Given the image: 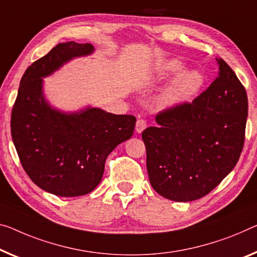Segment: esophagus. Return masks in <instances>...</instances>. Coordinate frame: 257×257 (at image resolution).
<instances>
[{
    "instance_id": "obj_1",
    "label": "esophagus",
    "mask_w": 257,
    "mask_h": 257,
    "mask_svg": "<svg viewBox=\"0 0 257 257\" xmlns=\"http://www.w3.org/2000/svg\"><path fill=\"white\" fill-rule=\"evenodd\" d=\"M147 127V121L145 119H138L137 124H136V131L138 133H141Z\"/></svg>"
}]
</instances>
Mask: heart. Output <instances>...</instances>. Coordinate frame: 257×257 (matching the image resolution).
I'll return each mask as SVG.
<instances>
[{
    "mask_svg": "<svg viewBox=\"0 0 257 257\" xmlns=\"http://www.w3.org/2000/svg\"><path fill=\"white\" fill-rule=\"evenodd\" d=\"M185 68L184 63L172 58L165 61L160 66V74L163 77H170L178 73ZM203 85V77L199 71L187 70L181 72L175 78L163 94V101L169 105H176L188 101L199 92Z\"/></svg>",
    "mask_w": 257,
    "mask_h": 257,
    "instance_id": "1",
    "label": "heart"
}]
</instances>
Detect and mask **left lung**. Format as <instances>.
Masks as SVG:
<instances>
[{"label":"left lung","instance_id":"obj_1","mask_svg":"<svg viewBox=\"0 0 257 257\" xmlns=\"http://www.w3.org/2000/svg\"><path fill=\"white\" fill-rule=\"evenodd\" d=\"M218 76L191 103L157 113L142 132L147 171L160 195L178 202L201 199L235 167L244 144L247 93L222 58Z\"/></svg>","mask_w":257,"mask_h":257}]
</instances>
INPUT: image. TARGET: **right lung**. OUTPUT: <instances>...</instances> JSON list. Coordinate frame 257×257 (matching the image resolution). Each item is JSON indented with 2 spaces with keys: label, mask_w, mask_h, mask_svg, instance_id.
Segmentation results:
<instances>
[{
  "label": "right lung",
  "mask_w": 257,
  "mask_h": 257,
  "mask_svg": "<svg viewBox=\"0 0 257 257\" xmlns=\"http://www.w3.org/2000/svg\"><path fill=\"white\" fill-rule=\"evenodd\" d=\"M90 43H58L26 69L11 112V137L24 170L54 195L88 194L104 172L106 157L132 137L136 117L97 108L65 113L51 108L42 93L43 77L73 57L92 54Z\"/></svg>",
  "instance_id": "1"
}]
</instances>
